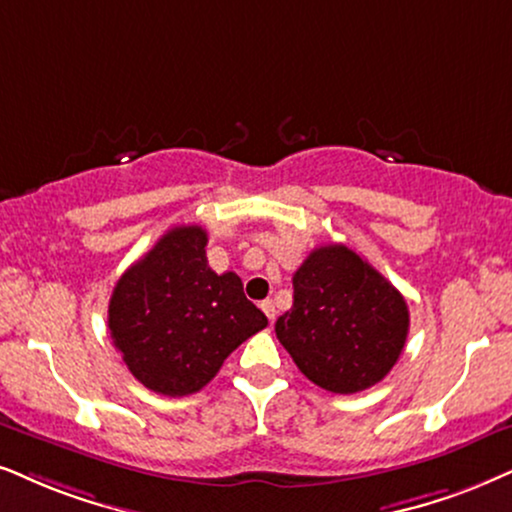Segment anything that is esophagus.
Returning a JSON list of instances; mask_svg holds the SVG:
<instances>
[{
  "instance_id": "obj_1",
  "label": "esophagus",
  "mask_w": 512,
  "mask_h": 512,
  "mask_svg": "<svg viewBox=\"0 0 512 512\" xmlns=\"http://www.w3.org/2000/svg\"><path fill=\"white\" fill-rule=\"evenodd\" d=\"M260 307H262V312L269 316V321H274V316H276V304H274V300H264V302L260 304Z\"/></svg>"
}]
</instances>
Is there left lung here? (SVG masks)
<instances>
[{"instance_id":"8db88e82","label":"left lung","mask_w":512,"mask_h":512,"mask_svg":"<svg viewBox=\"0 0 512 512\" xmlns=\"http://www.w3.org/2000/svg\"><path fill=\"white\" fill-rule=\"evenodd\" d=\"M293 307L276 338L314 385L368 390L397 364L409 335L404 295L347 245H321L293 276Z\"/></svg>"}]
</instances>
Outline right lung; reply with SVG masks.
Returning <instances> with one entry per match:
<instances>
[{
  "instance_id": "right-lung-1",
  "label": "right lung",
  "mask_w": 512,
  "mask_h": 512,
  "mask_svg": "<svg viewBox=\"0 0 512 512\" xmlns=\"http://www.w3.org/2000/svg\"><path fill=\"white\" fill-rule=\"evenodd\" d=\"M203 226H174L115 283L108 328L129 373L148 390L186 397L267 326L234 271L215 274Z\"/></svg>"
}]
</instances>
